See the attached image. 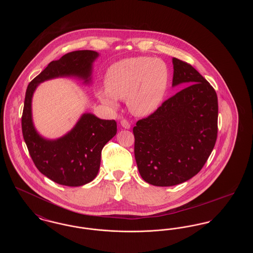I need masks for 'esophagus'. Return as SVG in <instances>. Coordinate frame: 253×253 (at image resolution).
<instances>
[{"label": "esophagus", "instance_id": "esophagus-1", "mask_svg": "<svg viewBox=\"0 0 253 253\" xmlns=\"http://www.w3.org/2000/svg\"><path fill=\"white\" fill-rule=\"evenodd\" d=\"M121 126L123 128H125V129H129L131 127V124L129 123V121H127V120H121Z\"/></svg>", "mask_w": 253, "mask_h": 253}]
</instances>
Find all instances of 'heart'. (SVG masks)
<instances>
[{
    "instance_id": "heart-1",
    "label": "heart",
    "mask_w": 253,
    "mask_h": 253,
    "mask_svg": "<svg viewBox=\"0 0 253 253\" xmlns=\"http://www.w3.org/2000/svg\"><path fill=\"white\" fill-rule=\"evenodd\" d=\"M169 77L168 66L160 59L126 58L109 67L104 80L106 89L99 90L97 97L113 109L118 108V99L127 100L133 115L145 117L161 104Z\"/></svg>"
}]
</instances>
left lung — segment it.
Masks as SVG:
<instances>
[{
  "mask_svg": "<svg viewBox=\"0 0 253 253\" xmlns=\"http://www.w3.org/2000/svg\"><path fill=\"white\" fill-rule=\"evenodd\" d=\"M172 86L188 84L132 129L134 157L147 183L169 187L203 168L216 142L215 90L191 64L172 58Z\"/></svg>",
  "mask_w": 253,
  "mask_h": 253,
  "instance_id": "left-lung-1",
  "label": "left lung"
}]
</instances>
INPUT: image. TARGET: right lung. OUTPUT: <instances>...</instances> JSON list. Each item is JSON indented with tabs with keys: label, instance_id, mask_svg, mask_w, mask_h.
Here are the masks:
<instances>
[{
	"label": "right lung",
	"instance_id": "add662e5",
	"mask_svg": "<svg viewBox=\"0 0 253 253\" xmlns=\"http://www.w3.org/2000/svg\"><path fill=\"white\" fill-rule=\"evenodd\" d=\"M98 53L92 50L73 51L53 60L28 84L22 116V131L29 155L37 169L58 184L79 187L95 179L104 145L117 133V122L84 114L72 130L62 137L48 140L33 125L31 102L37 86L59 77H78L89 83L92 64Z\"/></svg>",
	"mask_w": 253,
	"mask_h": 253
}]
</instances>
